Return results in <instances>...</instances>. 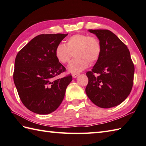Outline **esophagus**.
<instances>
[{"label": "esophagus", "mask_w": 146, "mask_h": 146, "mask_svg": "<svg viewBox=\"0 0 146 146\" xmlns=\"http://www.w3.org/2000/svg\"><path fill=\"white\" fill-rule=\"evenodd\" d=\"M80 75L79 73H73L72 76H73V78H76L77 76H78V75Z\"/></svg>", "instance_id": "34e87169"}]
</instances>
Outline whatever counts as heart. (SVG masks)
I'll list each match as a JSON object with an SVG mask.
<instances>
[{
  "instance_id": "b5f03b06",
  "label": "heart",
  "mask_w": 146,
  "mask_h": 146,
  "mask_svg": "<svg viewBox=\"0 0 146 146\" xmlns=\"http://www.w3.org/2000/svg\"><path fill=\"white\" fill-rule=\"evenodd\" d=\"M101 44L99 40L87 34H75L69 37L66 44H59L55 48L54 54L61 64H67L73 55L74 59L68 66V71L77 73L86 69L89 62L94 64L98 61L101 54Z\"/></svg>"
}]
</instances>
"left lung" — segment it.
<instances>
[{"label":"left lung","instance_id":"left-lung-1","mask_svg":"<svg viewBox=\"0 0 146 146\" xmlns=\"http://www.w3.org/2000/svg\"><path fill=\"white\" fill-rule=\"evenodd\" d=\"M101 44V54L92 70L85 88L88 98L102 108L116 106L123 102L132 90L134 65L127 45L108 30H88Z\"/></svg>","mask_w":146,"mask_h":146}]
</instances>
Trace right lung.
Wrapping results in <instances>:
<instances>
[{"label": "right lung", "instance_id": "right-lung-1", "mask_svg": "<svg viewBox=\"0 0 146 146\" xmlns=\"http://www.w3.org/2000/svg\"><path fill=\"white\" fill-rule=\"evenodd\" d=\"M67 34H42L19 51L14 62V82L26 108L39 115L58 109L72 76L55 77L66 68L57 60L54 51Z\"/></svg>", "mask_w": 146, "mask_h": 146}]
</instances>
